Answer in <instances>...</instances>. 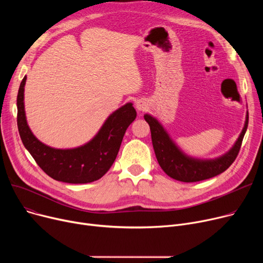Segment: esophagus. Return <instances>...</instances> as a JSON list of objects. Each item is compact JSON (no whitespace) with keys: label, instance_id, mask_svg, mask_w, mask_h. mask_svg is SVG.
I'll return each mask as SVG.
<instances>
[{"label":"esophagus","instance_id":"1","mask_svg":"<svg viewBox=\"0 0 263 263\" xmlns=\"http://www.w3.org/2000/svg\"><path fill=\"white\" fill-rule=\"evenodd\" d=\"M135 106H136V108L139 109V110H145V109L147 108V104H146V102H145L144 100H139V101H136Z\"/></svg>","mask_w":263,"mask_h":263}]
</instances>
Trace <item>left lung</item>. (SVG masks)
Returning <instances> with one entry per match:
<instances>
[{"mask_svg": "<svg viewBox=\"0 0 263 263\" xmlns=\"http://www.w3.org/2000/svg\"><path fill=\"white\" fill-rule=\"evenodd\" d=\"M151 131V140L161 168L171 178L182 182H196L215 177L225 172L236 160L248 124V113L244 128L232 148L222 157L212 160H200L186 156L171 139L162 124L151 115L145 114Z\"/></svg>", "mask_w": 263, "mask_h": 263, "instance_id": "1", "label": "left lung"}]
</instances>
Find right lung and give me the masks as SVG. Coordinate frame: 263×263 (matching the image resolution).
<instances>
[{
	"label": "right lung",
	"instance_id": "obj_1",
	"mask_svg": "<svg viewBox=\"0 0 263 263\" xmlns=\"http://www.w3.org/2000/svg\"><path fill=\"white\" fill-rule=\"evenodd\" d=\"M23 78L17 96V123L24 147L38 166L54 180L66 183H89L100 179L112 166L123 135L136 118L132 103H127L110 114L93 139L71 149H57L41 143L32 133L24 110Z\"/></svg>",
	"mask_w": 263,
	"mask_h": 263
}]
</instances>
